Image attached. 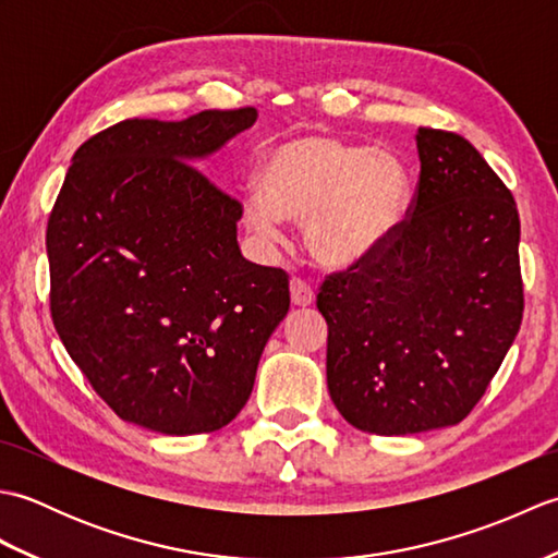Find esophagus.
Here are the masks:
<instances>
[{"label": "esophagus", "instance_id": "obj_1", "mask_svg": "<svg viewBox=\"0 0 558 558\" xmlns=\"http://www.w3.org/2000/svg\"><path fill=\"white\" fill-rule=\"evenodd\" d=\"M290 298L294 306H310L314 302V290L310 288V282H304L302 278H292L290 280Z\"/></svg>", "mask_w": 558, "mask_h": 558}]
</instances>
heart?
Here are the masks:
<instances>
[{
  "label": "heart",
  "instance_id": "1",
  "mask_svg": "<svg viewBox=\"0 0 558 558\" xmlns=\"http://www.w3.org/2000/svg\"><path fill=\"white\" fill-rule=\"evenodd\" d=\"M412 174L396 150L366 148L324 132H304L272 148L260 192L242 198L244 220L276 240L282 218L304 220L312 254L345 268L390 242L408 216Z\"/></svg>",
  "mask_w": 558,
  "mask_h": 558
}]
</instances>
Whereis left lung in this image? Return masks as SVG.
Segmentation results:
<instances>
[{"instance_id": "1", "label": "left lung", "mask_w": 558, "mask_h": 558, "mask_svg": "<svg viewBox=\"0 0 558 558\" xmlns=\"http://www.w3.org/2000/svg\"><path fill=\"white\" fill-rule=\"evenodd\" d=\"M417 153L398 232L316 294L328 393L352 426L378 436L465 420L523 322L513 194L453 132L420 126Z\"/></svg>"}]
</instances>
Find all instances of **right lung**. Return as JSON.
<instances>
[{
	"label": "right lung",
	"instance_id": "obj_1",
	"mask_svg": "<svg viewBox=\"0 0 558 558\" xmlns=\"http://www.w3.org/2000/svg\"><path fill=\"white\" fill-rule=\"evenodd\" d=\"M254 108L124 120L83 144L47 220L50 312L117 417L168 436L222 429L290 310L282 268L236 244L242 204L192 162Z\"/></svg>",
	"mask_w": 558,
	"mask_h": 558
}]
</instances>
